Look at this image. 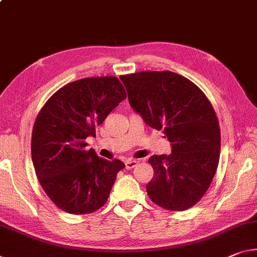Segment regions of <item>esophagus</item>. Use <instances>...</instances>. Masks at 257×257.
<instances>
[{"label": "esophagus", "instance_id": "obj_1", "mask_svg": "<svg viewBox=\"0 0 257 257\" xmlns=\"http://www.w3.org/2000/svg\"><path fill=\"white\" fill-rule=\"evenodd\" d=\"M124 164H125V168H127V169H133V168H135V167L138 165V161L137 160H132V159H130V160L125 161Z\"/></svg>", "mask_w": 257, "mask_h": 257}]
</instances>
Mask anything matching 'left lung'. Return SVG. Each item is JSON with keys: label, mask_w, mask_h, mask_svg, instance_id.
<instances>
[{"label": "left lung", "mask_w": 257, "mask_h": 257, "mask_svg": "<svg viewBox=\"0 0 257 257\" xmlns=\"http://www.w3.org/2000/svg\"><path fill=\"white\" fill-rule=\"evenodd\" d=\"M130 106L151 128L164 130L172 153L152 156L146 185L154 203L168 210L194 206L216 173L221 133L216 114L200 89L177 73L138 72L120 76Z\"/></svg>", "instance_id": "left-lung-1"}]
</instances>
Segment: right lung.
I'll list each match as a JSON object with an SVG mask.
<instances>
[{
	"mask_svg": "<svg viewBox=\"0 0 257 257\" xmlns=\"http://www.w3.org/2000/svg\"><path fill=\"white\" fill-rule=\"evenodd\" d=\"M115 76L87 77L55 92L36 117L32 160L36 176L51 201L64 211L93 213L107 201L124 164L108 161L85 150L87 137L125 99Z\"/></svg>",
	"mask_w": 257,
	"mask_h": 257,
	"instance_id": "add662e5",
	"label": "right lung"
}]
</instances>
